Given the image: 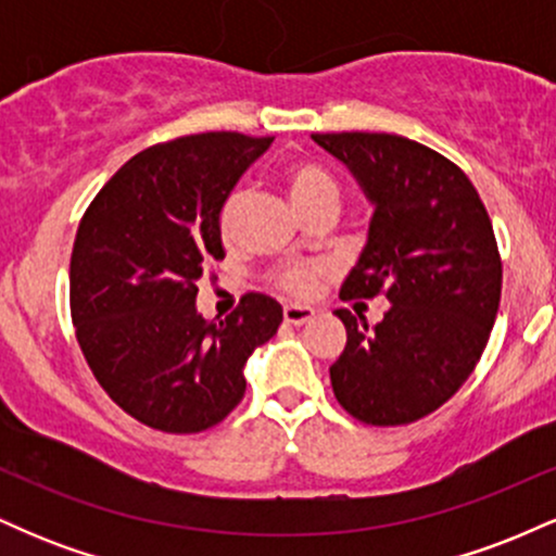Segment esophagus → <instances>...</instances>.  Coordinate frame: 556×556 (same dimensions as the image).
<instances>
[{"instance_id": "1", "label": "esophagus", "mask_w": 556, "mask_h": 556, "mask_svg": "<svg viewBox=\"0 0 556 556\" xmlns=\"http://www.w3.org/2000/svg\"><path fill=\"white\" fill-rule=\"evenodd\" d=\"M314 316L316 311L311 308V305H298V303L285 305V321L292 324V327H303V324H308Z\"/></svg>"}]
</instances>
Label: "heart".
Instances as JSON below:
<instances>
[{"label":"heart","instance_id":"obj_1","mask_svg":"<svg viewBox=\"0 0 556 556\" xmlns=\"http://www.w3.org/2000/svg\"><path fill=\"white\" fill-rule=\"evenodd\" d=\"M287 188H290L292 201L300 212L314 206L316 201L327 195H337V185L321 167L311 162H298L287 169ZM242 201H245V190L235 188L232 193L225 198L219 208V232L222 238H232L235 227H238V216L242 208ZM316 282V269L303 264H290L282 266L277 271V285L287 292H295V295H305Z\"/></svg>","mask_w":556,"mask_h":556}]
</instances>
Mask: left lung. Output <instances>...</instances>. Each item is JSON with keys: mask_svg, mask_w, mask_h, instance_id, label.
<instances>
[{"mask_svg": "<svg viewBox=\"0 0 556 556\" xmlns=\"http://www.w3.org/2000/svg\"><path fill=\"white\" fill-rule=\"evenodd\" d=\"M374 206L368 240L342 298L384 292V318L334 311L348 344L329 368L353 418L400 426L429 416L473 374L502 295L491 219L465 172L426 146L389 132H316Z\"/></svg>", "mask_w": 556, "mask_h": 556, "instance_id": "1", "label": "left lung"}]
</instances>
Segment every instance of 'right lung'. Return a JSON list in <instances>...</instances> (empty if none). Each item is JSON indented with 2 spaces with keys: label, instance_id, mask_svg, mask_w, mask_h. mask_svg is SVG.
<instances>
[{
  "label": "right lung",
  "instance_id": "obj_1",
  "mask_svg": "<svg viewBox=\"0 0 556 556\" xmlns=\"http://www.w3.org/2000/svg\"><path fill=\"white\" fill-rule=\"evenodd\" d=\"M274 138L201 132L151 146L117 169L83 214L70 308L88 366L140 424L212 429L245 394V363L282 324L248 292L222 321L198 314V279L225 258L219 208Z\"/></svg>",
  "mask_w": 556,
  "mask_h": 556
}]
</instances>
